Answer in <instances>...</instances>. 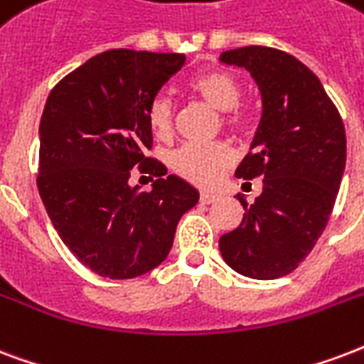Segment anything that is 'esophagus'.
Segmentation results:
<instances>
[{"label":"esophagus","mask_w":364,"mask_h":364,"mask_svg":"<svg viewBox=\"0 0 364 364\" xmlns=\"http://www.w3.org/2000/svg\"><path fill=\"white\" fill-rule=\"evenodd\" d=\"M199 201H201V203H215V201H217V196H213V193H209V192H201V196H199Z\"/></svg>","instance_id":"obj_1"}]
</instances>
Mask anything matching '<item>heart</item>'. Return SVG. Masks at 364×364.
<instances>
[{"label": "heart", "instance_id": "heart-1", "mask_svg": "<svg viewBox=\"0 0 364 364\" xmlns=\"http://www.w3.org/2000/svg\"><path fill=\"white\" fill-rule=\"evenodd\" d=\"M190 90L201 100L224 113V122L232 128H242L244 114L237 111L242 88L232 75L224 70H209L190 82ZM147 122L155 136L168 138L174 128V109L166 97L159 95L147 107ZM234 153L226 144H198L190 141L171 155V168L178 176L201 188H211L232 165Z\"/></svg>", "mask_w": 364, "mask_h": 364}]
</instances>
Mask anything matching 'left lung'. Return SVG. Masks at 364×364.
I'll return each mask as SVG.
<instances>
[{
  "mask_svg": "<svg viewBox=\"0 0 364 364\" xmlns=\"http://www.w3.org/2000/svg\"><path fill=\"white\" fill-rule=\"evenodd\" d=\"M224 65L255 80L263 113L237 178L263 176L255 203L218 240L224 263L255 280L289 274L311 253L334 209L346 171V128L313 70L280 49L223 51Z\"/></svg>",
  "mask_w": 364,
  "mask_h": 364,
  "instance_id": "8db88e82",
  "label": "left lung"
}]
</instances>
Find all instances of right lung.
<instances>
[{"mask_svg": "<svg viewBox=\"0 0 364 364\" xmlns=\"http://www.w3.org/2000/svg\"><path fill=\"white\" fill-rule=\"evenodd\" d=\"M182 53L109 49L51 90L40 120L38 190L63 244L95 274L127 280L159 267L199 192L176 174L130 186L140 165L153 176L165 165L144 155L153 136L147 107L184 67Z\"/></svg>", "mask_w": 364, "mask_h": 364, "instance_id": "add662e5", "label": "right lung"}]
</instances>
